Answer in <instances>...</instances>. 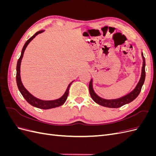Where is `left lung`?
Wrapping results in <instances>:
<instances>
[{"label":"left lung","mask_w":156,"mask_h":156,"mask_svg":"<svg viewBox=\"0 0 156 156\" xmlns=\"http://www.w3.org/2000/svg\"><path fill=\"white\" fill-rule=\"evenodd\" d=\"M142 56L143 59V63L141 77L137 85L136 86L135 88L133 91L130 92L129 94H127L126 96H124V97L120 98L119 99H116V100H105V99H103L100 97H99L97 94L94 92L92 87V80L91 79L89 83V92L92 98L93 99V100L96 103H98L99 105L110 108H119L123 106L124 105L127 104V103L131 102L132 101H133L140 94L141 88H142V87L145 80V58L143 56V53H142Z\"/></svg>","instance_id":"left-lung-1"}]
</instances>
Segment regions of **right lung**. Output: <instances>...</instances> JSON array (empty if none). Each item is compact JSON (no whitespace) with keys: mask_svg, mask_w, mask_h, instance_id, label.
Segmentation results:
<instances>
[{"mask_svg":"<svg viewBox=\"0 0 156 156\" xmlns=\"http://www.w3.org/2000/svg\"><path fill=\"white\" fill-rule=\"evenodd\" d=\"M44 30H40L37 32L36 33L33 35L28 40L26 43L25 44L24 46H23L22 51H21V54L20 58L18 59L17 61V73H16V81H17V84L19 90L21 92V94H22V96L24 97V98L26 100V101L30 103V104L32 106L36 107L37 108H43V109H49V108H55V107H59L60 105H63L64 102L66 100V99L68 98V94H69V88L70 87V85L72 84V82L70 83L69 84V85L66 89V91L64 93V95L61 97L60 98L58 99V100H53V101H44V100H39L35 97L33 96L32 94H30L29 92H28L27 90L25 89V88L24 87V86L23 85L21 80V77H20V66H21V60L23 56V54H24L25 50L26 49V48L27 47L28 44H29L30 41L32 40L34 37L38 34H40V33L43 32Z\"/></svg>","mask_w":156,"mask_h":156,"instance_id":"add662e5","label":"right lung"}]
</instances>
